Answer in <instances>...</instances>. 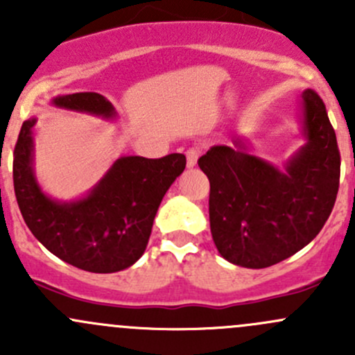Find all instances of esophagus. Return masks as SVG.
Returning <instances> with one entry per match:
<instances>
[{"label": "esophagus", "instance_id": "1", "mask_svg": "<svg viewBox=\"0 0 355 355\" xmlns=\"http://www.w3.org/2000/svg\"><path fill=\"white\" fill-rule=\"evenodd\" d=\"M185 156H187V166L194 168L196 164H198V157L200 156L199 148H189L187 153H185Z\"/></svg>", "mask_w": 355, "mask_h": 355}]
</instances>
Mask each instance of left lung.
<instances>
[{"label": "left lung", "mask_w": 355, "mask_h": 355, "mask_svg": "<svg viewBox=\"0 0 355 355\" xmlns=\"http://www.w3.org/2000/svg\"><path fill=\"white\" fill-rule=\"evenodd\" d=\"M306 146L278 170L247 153L245 141L199 157L209 178V223L218 252L237 266H273L320 234L336 200L340 151L323 101L302 92Z\"/></svg>", "instance_id": "left-lung-1"}]
</instances>
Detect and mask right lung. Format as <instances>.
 Wrapping results in <instances>:
<instances>
[{
  "label": "right lung",
  "instance_id": "add662e5",
  "mask_svg": "<svg viewBox=\"0 0 355 355\" xmlns=\"http://www.w3.org/2000/svg\"><path fill=\"white\" fill-rule=\"evenodd\" d=\"M53 105L103 118L116 114L98 92L58 96ZM34 118L24 121L13 151V187L28 230L49 252L84 271L114 273L132 266L144 254L163 196L185 170V156H123L85 198L60 202L34 177Z\"/></svg>",
  "mask_w": 355,
  "mask_h": 355
}]
</instances>
